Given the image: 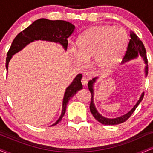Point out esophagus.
Instances as JSON below:
<instances>
[{
	"label": "esophagus",
	"mask_w": 153,
	"mask_h": 153,
	"mask_svg": "<svg viewBox=\"0 0 153 153\" xmlns=\"http://www.w3.org/2000/svg\"><path fill=\"white\" fill-rule=\"evenodd\" d=\"M81 82L82 85H85L88 83V79L85 78V77H83V78H82L81 79Z\"/></svg>",
	"instance_id": "34e87169"
}]
</instances>
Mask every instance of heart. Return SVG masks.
Returning <instances> with one entry per match:
<instances>
[{
	"instance_id": "b5f03b06",
	"label": "heart",
	"mask_w": 153,
	"mask_h": 153,
	"mask_svg": "<svg viewBox=\"0 0 153 153\" xmlns=\"http://www.w3.org/2000/svg\"><path fill=\"white\" fill-rule=\"evenodd\" d=\"M127 43V35L122 29L111 26L91 28L79 40V48L73 47L72 57L80 66L95 57V64L100 69L113 68L122 58Z\"/></svg>"
}]
</instances>
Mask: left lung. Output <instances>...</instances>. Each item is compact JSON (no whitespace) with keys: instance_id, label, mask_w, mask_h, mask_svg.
<instances>
[{"instance_id":"obj_1","label":"left lung","mask_w":153,"mask_h":153,"mask_svg":"<svg viewBox=\"0 0 153 153\" xmlns=\"http://www.w3.org/2000/svg\"><path fill=\"white\" fill-rule=\"evenodd\" d=\"M130 37L131 39H129V44H128L127 50H126L125 54H124V58L122 62V64L128 62V61H130L131 59H134L137 58L139 56L142 57L143 59L144 62H145V76H147V73H148V65H147V55H146V50H145V46H144L143 42L140 40V39L134 34L133 31H130ZM98 80V78H93L92 80H89L88 83V87L89 91H90L91 94V101L90 104V111L92 114L93 116L98 122H99L101 124H105V125H115V124H119L121 123H123L127 120L130 117V116L132 114L133 112L134 111V110L136 109L137 107L138 106V105L140 104V103L141 102L142 100H143L144 97V94L145 93L143 92V94L140 96V99L137 101V102L136 103V104L134 105L131 109L129 111V112L121 116V117H117V118L114 119H109V118H106V117H103L101 114L99 113L97 109H96V106H95L94 103V83L96 82V80Z\"/></svg>"}]
</instances>
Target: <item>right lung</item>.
Here are the masks:
<instances>
[{"mask_svg":"<svg viewBox=\"0 0 153 153\" xmlns=\"http://www.w3.org/2000/svg\"><path fill=\"white\" fill-rule=\"evenodd\" d=\"M75 28V26L73 24L66 21H52L47 19H39L36 20L24 31L19 33L13 39L7 53L6 62L7 73L8 63L13 54L22 50L29 44L36 40L58 43L62 45L65 50H67L68 44V38L73 34ZM81 78L82 75L78 74L74 78L71 85L67 87L63 97L62 113L57 122L51 126L56 125L62 120L63 116L65 113L68 101L78 91L82 88Z\"/></svg>","mask_w":153,"mask_h":153,"instance_id":"add662e5","label":"right lung"}]
</instances>
